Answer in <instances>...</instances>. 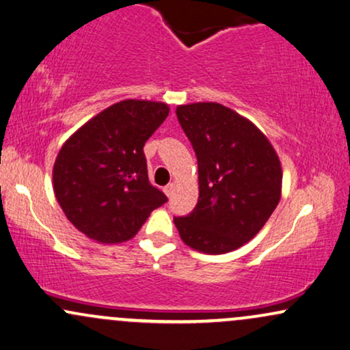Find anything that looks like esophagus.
I'll return each instance as SVG.
<instances>
[{"instance_id":"obj_1","label":"esophagus","mask_w":350,"mask_h":350,"mask_svg":"<svg viewBox=\"0 0 350 350\" xmlns=\"http://www.w3.org/2000/svg\"><path fill=\"white\" fill-rule=\"evenodd\" d=\"M174 190H175V185L174 183H168L165 188H163V191H165L167 196H172L174 195Z\"/></svg>"}]
</instances>
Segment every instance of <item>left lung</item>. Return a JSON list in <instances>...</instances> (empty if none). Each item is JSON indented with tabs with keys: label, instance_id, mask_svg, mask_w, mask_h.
Segmentation results:
<instances>
[{
	"label": "left lung",
	"instance_id": "left-lung-1",
	"mask_svg": "<svg viewBox=\"0 0 350 350\" xmlns=\"http://www.w3.org/2000/svg\"><path fill=\"white\" fill-rule=\"evenodd\" d=\"M198 159V203L174 217L180 237L204 254L241 247L264 228L280 201L282 167L252 122L217 103L176 108Z\"/></svg>",
	"mask_w": 350,
	"mask_h": 350
}]
</instances>
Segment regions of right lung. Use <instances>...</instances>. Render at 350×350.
Returning a JSON list of instances; mask_svg holds the SVG:
<instances>
[{
  "instance_id": "right-lung-1",
  "label": "right lung",
  "mask_w": 350,
  "mask_h": 350,
  "mask_svg": "<svg viewBox=\"0 0 350 350\" xmlns=\"http://www.w3.org/2000/svg\"><path fill=\"white\" fill-rule=\"evenodd\" d=\"M168 116L163 103L126 100L101 111L64 144L53 191L78 231L105 244L137 234L168 198L149 182L144 144Z\"/></svg>"
}]
</instances>
